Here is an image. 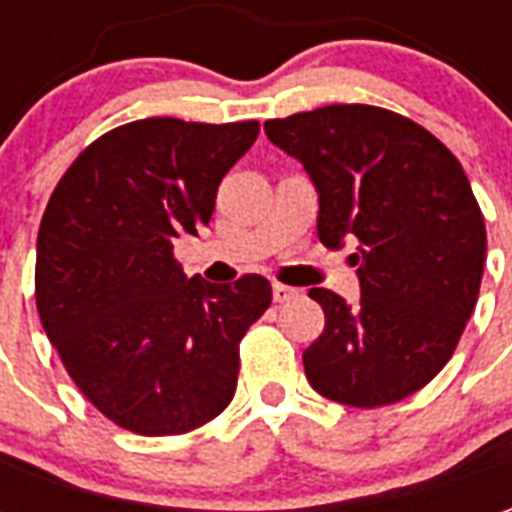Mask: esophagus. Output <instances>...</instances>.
<instances>
[{
    "label": "esophagus",
    "instance_id": "34e87169",
    "mask_svg": "<svg viewBox=\"0 0 512 512\" xmlns=\"http://www.w3.org/2000/svg\"><path fill=\"white\" fill-rule=\"evenodd\" d=\"M271 293H274V301H277V304H285V301H290V299H296V296H299V290L296 288H288V285H274V288H271Z\"/></svg>",
    "mask_w": 512,
    "mask_h": 512
}]
</instances>
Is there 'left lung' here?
I'll list each match as a JSON object with an SVG mask.
<instances>
[{"instance_id":"obj_1","label":"left lung","mask_w":512,"mask_h":512,"mask_svg":"<svg viewBox=\"0 0 512 512\" xmlns=\"http://www.w3.org/2000/svg\"><path fill=\"white\" fill-rule=\"evenodd\" d=\"M263 128L307 169L323 244L359 241V301L310 290L326 329L304 351L307 381L356 408L414 395L450 362L483 279L485 222L461 161L378 106H321Z\"/></svg>"}]
</instances>
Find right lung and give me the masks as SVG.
Returning <instances> with one entry per match:
<instances>
[{"mask_svg":"<svg viewBox=\"0 0 512 512\" xmlns=\"http://www.w3.org/2000/svg\"><path fill=\"white\" fill-rule=\"evenodd\" d=\"M257 131L255 120H136L95 139L51 194L35 263L40 323L73 384L120 428L189 433L233 400L238 343L271 285L189 279L172 244L211 222L219 183Z\"/></svg>","mask_w":512,"mask_h":512,"instance_id":"right-lung-1","label":"right lung"}]
</instances>
